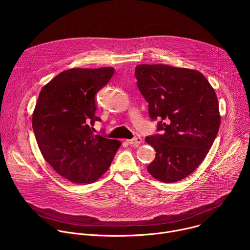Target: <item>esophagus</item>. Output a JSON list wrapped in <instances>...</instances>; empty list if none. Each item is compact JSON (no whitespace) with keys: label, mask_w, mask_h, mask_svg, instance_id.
Here are the masks:
<instances>
[{"label":"esophagus","mask_w":250,"mask_h":250,"mask_svg":"<svg viewBox=\"0 0 250 250\" xmlns=\"http://www.w3.org/2000/svg\"><path fill=\"white\" fill-rule=\"evenodd\" d=\"M126 142H127L129 146H138L140 145V142H141V138H140V136H136V137H134L132 139H127Z\"/></svg>","instance_id":"34e87169"}]
</instances>
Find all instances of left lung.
I'll return each instance as SVG.
<instances>
[{"mask_svg":"<svg viewBox=\"0 0 250 250\" xmlns=\"http://www.w3.org/2000/svg\"><path fill=\"white\" fill-rule=\"evenodd\" d=\"M135 78L161 131L146 138L156 151L147 171L164 183L180 181L198 168L218 134L216 92L199 71L165 64L137 65Z\"/></svg>","mask_w":250,"mask_h":250,"instance_id":"left-lung-1","label":"left lung"}]
</instances>
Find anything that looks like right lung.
<instances>
[{
    "label": "right lung",
    "mask_w": 250,
    "mask_h": 250,
    "mask_svg": "<svg viewBox=\"0 0 250 250\" xmlns=\"http://www.w3.org/2000/svg\"><path fill=\"white\" fill-rule=\"evenodd\" d=\"M113 67L63 71L41 91L32 128L44 159L65 179L91 184L109 169L121 141L95 134L96 94L111 80Z\"/></svg>",
    "instance_id": "right-lung-1"
}]
</instances>
